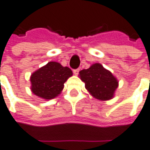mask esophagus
I'll return each mask as SVG.
<instances>
[{
    "instance_id": "34e87169",
    "label": "esophagus",
    "mask_w": 150,
    "mask_h": 150,
    "mask_svg": "<svg viewBox=\"0 0 150 150\" xmlns=\"http://www.w3.org/2000/svg\"><path fill=\"white\" fill-rule=\"evenodd\" d=\"M79 68H78V69H75L73 70V73L75 74V75H77L79 74Z\"/></svg>"
}]
</instances>
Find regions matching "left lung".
I'll return each instance as SVG.
<instances>
[{"label":"left lung","mask_w":150,"mask_h":150,"mask_svg":"<svg viewBox=\"0 0 150 150\" xmlns=\"http://www.w3.org/2000/svg\"><path fill=\"white\" fill-rule=\"evenodd\" d=\"M79 78L84 82L90 94L98 100L113 98L118 86V81L115 76L98 63L92 64L88 69L80 71Z\"/></svg>","instance_id":"left-lung-1"}]
</instances>
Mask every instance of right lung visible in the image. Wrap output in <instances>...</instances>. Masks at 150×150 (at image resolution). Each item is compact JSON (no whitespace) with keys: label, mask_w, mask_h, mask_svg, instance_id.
Segmentation results:
<instances>
[{"label":"right lung","mask_w":150,"mask_h":150,"mask_svg":"<svg viewBox=\"0 0 150 150\" xmlns=\"http://www.w3.org/2000/svg\"><path fill=\"white\" fill-rule=\"evenodd\" d=\"M72 75L69 67H63L57 62H49L32 74L31 91L44 99H52L60 94L64 83Z\"/></svg>","instance_id":"obj_1"}]
</instances>
